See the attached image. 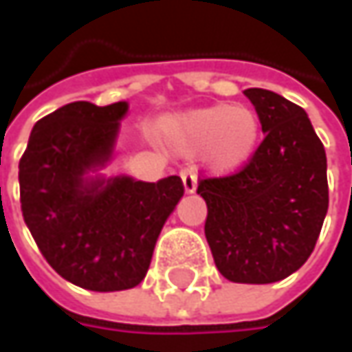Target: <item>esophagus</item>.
Masks as SVG:
<instances>
[{
	"instance_id": "1",
	"label": "esophagus",
	"mask_w": 352,
	"mask_h": 352,
	"mask_svg": "<svg viewBox=\"0 0 352 352\" xmlns=\"http://www.w3.org/2000/svg\"><path fill=\"white\" fill-rule=\"evenodd\" d=\"M182 184H184L186 194H196L197 178H196V174H194L190 168L182 170Z\"/></svg>"
}]
</instances>
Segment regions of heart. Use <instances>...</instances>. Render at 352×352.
Instances as JSON below:
<instances>
[{
  "mask_svg": "<svg viewBox=\"0 0 352 352\" xmlns=\"http://www.w3.org/2000/svg\"><path fill=\"white\" fill-rule=\"evenodd\" d=\"M261 117L249 105L215 103L162 119L160 135L178 155L201 151L204 166L219 176L245 168L261 144Z\"/></svg>",
  "mask_w": 352,
  "mask_h": 352,
  "instance_id": "heart-1",
  "label": "heart"
}]
</instances>
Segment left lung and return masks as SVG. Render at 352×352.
Listing matches in <instances>:
<instances>
[{
  "label": "left lung",
  "instance_id": "left-lung-1",
  "mask_svg": "<svg viewBox=\"0 0 352 352\" xmlns=\"http://www.w3.org/2000/svg\"><path fill=\"white\" fill-rule=\"evenodd\" d=\"M245 96L261 117L264 141L249 164L201 180L206 239L217 270L236 284H272L300 270L329 208L327 156L304 109L270 89Z\"/></svg>",
  "mask_w": 352,
  "mask_h": 352
}]
</instances>
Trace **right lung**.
I'll use <instances>...</instances> for the list:
<instances>
[{
    "label": "right lung",
    "instance_id": "1",
    "mask_svg": "<svg viewBox=\"0 0 352 352\" xmlns=\"http://www.w3.org/2000/svg\"><path fill=\"white\" fill-rule=\"evenodd\" d=\"M127 102L62 105L34 123L19 162L21 210L47 263L91 292L135 288L184 196L180 176H105Z\"/></svg>",
    "mask_w": 352,
    "mask_h": 352
}]
</instances>
